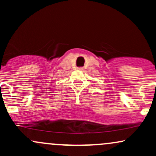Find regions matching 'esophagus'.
<instances>
[{"label":"esophagus","mask_w":156,"mask_h":156,"mask_svg":"<svg viewBox=\"0 0 156 156\" xmlns=\"http://www.w3.org/2000/svg\"><path fill=\"white\" fill-rule=\"evenodd\" d=\"M78 69H79V70H83V67H78Z\"/></svg>","instance_id":"obj_1"}]
</instances>
